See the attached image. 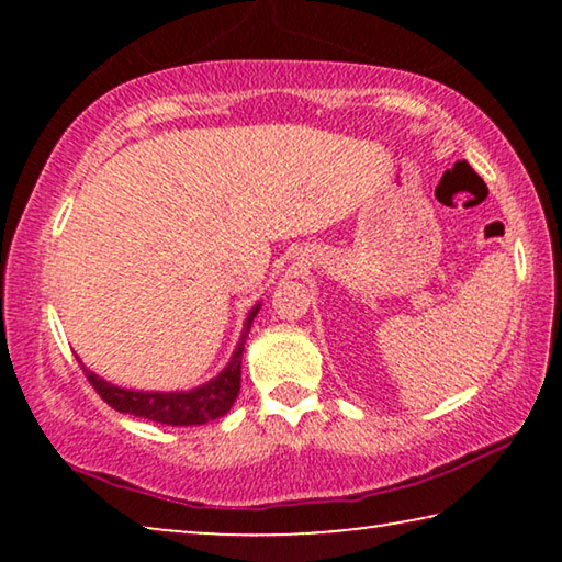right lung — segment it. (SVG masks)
Returning a JSON list of instances; mask_svg holds the SVG:
<instances>
[{"label":"right lung","mask_w":562,"mask_h":562,"mask_svg":"<svg viewBox=\"0 0 562 562\" xmlns=\"http://www.w3.org/2000/svg\"><path fill=\"white\" fill-rule=\"evenodd\" d=\"M258 310L260 304L250 312V317H247L243 339L235 349L231 364H227L215 379H211V382L198 389H190V392H170V394L131 392V389H121L103 382L101 376L89 372L87 367H83V374H87L89 384L97 389V394L103 398V402L121 414L150 418V422L168 424V426H201L205 422H213V418H221L231 412L237 394H240L245 339H247V331L252 327L255 315H258Z\"/></svg>","instance_id":"add662e5"}]
</instances>
